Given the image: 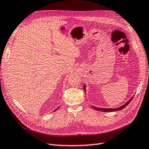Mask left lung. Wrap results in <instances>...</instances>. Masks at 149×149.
Instances as JSON below:
<instances>
[{"label": "left lung", "mask_w": 149, "mask_h": 149, "mask_svg": "<svg viewBox=\"0 0 149 149\" xmlns=\"http://www.w3.org/2000/svg\"><path fill=\"white\" fill-rule=\"evenodd\" d=\"M84 90H85V91L86 90V86L85 85H84ZM133 97H132L130 100L127 102H126L125 104H123V106H120L119 107H117V108H111V109H106V108H101V107H95V106H92L93 107V109H95V110H97V111H102V112H114V111H120V110H122L123 109H124L126 106L128 105V104L130 102V101H131L132 99H133Z\"/></svg>", "instance_id": "8db88e82"}]
</instances>
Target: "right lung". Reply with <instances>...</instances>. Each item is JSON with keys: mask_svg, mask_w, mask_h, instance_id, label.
Listing matches in <instances>:
<instances>
[{"mask_svg": "<svg viewBox=\"0 0 149 149\" xmlns=\"http://www.w3.org/2000/svg\"><path fill=\"white\" fill-rule=\"evenodd\" d=\"M58 108H59V107H58ZM58 108H57V109H55V110H54V111H56V110H57V109H58Z\"/></svg>", "mask_w": 149, "mask_h": 149, "instance_id": "1", "label": "right lung"}]
</instances>
